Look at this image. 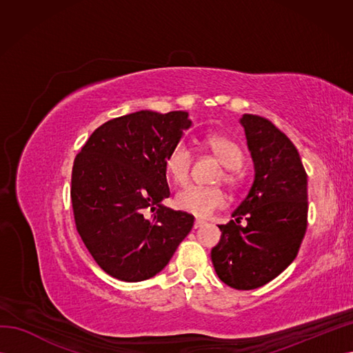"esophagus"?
Wrapping results in <instances>:
<instances>
[{
    "label": "esophagus",
    "mask_w": 353,
    "mask_h": 353,
    "mask_svg": "<svg viewBox=\"0 0 353 353\" xmlns=\"http://www.w3.org/2000/svg\"><path fill=\"white\" fill-rule=\"evenodd\" d=\"M203 225H205V221L196 219V221H194V225H193V228H194V230H199V228H200V227H203Z\"/></svg>",
    "instance_id": "esophagus-1"
}]
</instances>
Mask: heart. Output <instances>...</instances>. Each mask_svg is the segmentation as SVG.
Returning <instances> with one entry per match:
<instances>
[{
	"label": "heart",
	"instance_id": "b5f03b06",
	"mask_svg": "<svg viewBox=\"0 0 353 353\" xmlns=\"http://www.w3.org/2000/svg\"><path fill=\"white\" fill-rule=\"evenodd\" d=\"M203 147L225 168L218 181H222L231 190H237L243 181L239 168L243 165L244 160L240 145L231 137L215 132L203 138ZM193 163L194 153L184 141H179L170 148L165 159L166 172L176 185H185L188 183ZM225 205L227 196L218 187L191 185L181 190L175 196V206L178 210H183L201 219L210 218L213 213Z\"/></svg>",
	"mask_w": 353,
	"mask_h": 353
}]
</instances>
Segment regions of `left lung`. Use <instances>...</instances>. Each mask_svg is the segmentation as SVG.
Wrapping results in <instances>:
<instances>
[{
    "instance_id": "1",
    "label": "left lung",
    "mask_w": 353,
    "mask_h": 353,
    "mask_svg": "<svg viewBox=\"0 0 353 353\" xmlns=\"http://www.w3.org/2000/svg\"><path fill=\"white\" fill-rule=\"evenodd\" d=\"M254 165L249 194L212 249L221 281L253 290L279 276L297 256L307 227V179L294 144L271 121L243 114ZM245 225H241V221Z\"/></svg>"
}]
</instances>
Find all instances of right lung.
<instances>
[{
	"label": "right lung",
	"instance_id": "add662e5",
	"mask_svg": "<svg viewBox=\"0 0 353 353\" xmlns=\"http://www.w3.org/2000/svg\"><path fill=\"white\" fill-rule=\"evenodd\" d=\"M190 125L187 112L141 110L114 117L99 126L74 157V225L94 261L113 279H152L193 228V215L160 205L170 194L166 154Z\"/></svg>",
	"mask_w": 353,
	"mask_h": 353
}]
</instances>
